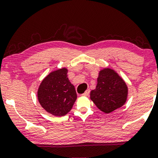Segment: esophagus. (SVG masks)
<instances>
[{
  "label": "esophagus",
  "mask_w": 158,
  "mask_h": 158,
  "mask_svg": "<svg viewBox=\"0 0 158 158\" xmlns=\"http://www.w3.org/2000/svg\"><path fill=\"white\" fill-rule=\"evenodd\" d=\"M89 94H90V90H85V92L82 95H83V96H89Z\"/></svg>",
  "instance_id": "esophagus-1"
}]
</instances>
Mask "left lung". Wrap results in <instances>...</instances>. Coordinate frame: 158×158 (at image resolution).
<instances>
[{
  "label": "left lung",
  "mask_w": 158,
  "mask_h": 158,
  "mask_svg": "<svg viewBox=\"0 0 158 158\" xmlns=\"http://www.w3.org/2000/svg\"><path fill=\"white\" fill-rule=\"evenodd\" d=\"M128 88L124 80L111 68L98 73L96 89L90 91V99L106 114L122 107L126 102Z\"/></svg>",
  "instance_id": "8db88e82"
}]
</instances>
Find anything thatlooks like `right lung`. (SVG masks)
Masks as SVG:
<instances>
[{
    "mask_svg": "<svg viewBox=\"0 0 158 158\" xmlns=\"http://www.w3.org/2000/svg\"><path fill=\"white\" fill-rule=\"evenodd\" d=\"M37 97L48 113L56 116L68 114L77 99L75 86L68 77V69H58L45 77L39 87Z\"/></svg>",
    "mask_w": 158,
    "mask_h": 158,
    "instance_id": "add662e5",
    "label": "right lung"
}]
</instances>
